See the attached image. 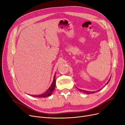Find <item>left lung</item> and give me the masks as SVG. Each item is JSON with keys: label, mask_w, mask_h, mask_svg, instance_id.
I'll list each match as a JSON object with an SVG mask.
<instances>
[{"label": "left lung", "mask_w": 125, "mask_h": 125, "mask_svg": "<svg viewBox=\"0 0 125 125\" xmlns=\"http://www.w3.org/2000/svg\"><path fill=\"white\" fill-rule=\"evenodd\" d=\"M110 78H111V77L109 78V80H108V81L107 82V83H106V84H107L108 83H109V82L110 81ZM77 89H78V90H79L80 91H81V92H84V93H85L86 94H93V93H94L95 92H90V91H84V90H81V89H78L77 87H76ZM100 90H98V91H97L98 92V91H99Z\"/></svg>", "instance_id": "1"}]
</instances>
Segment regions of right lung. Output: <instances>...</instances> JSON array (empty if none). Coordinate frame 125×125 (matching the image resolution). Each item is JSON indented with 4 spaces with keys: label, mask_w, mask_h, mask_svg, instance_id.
<instances>
[{
    "label": "right lung",
    "mask_w": 125,
    "mask_h": 125,
    "mask_svg": "<svg viewBox=\"0 0 125 125\" xmlns=\"http://www.w3.org/2000/svg\"><path fill=\"white\" fill-rule=\"evenodd\" d=\"M56 75L55 74L54 75V80L53 81H52L50 87L47 90V91H45V92L43 94H42L41 95H31L30 96L34 97H37V98H45L49 97L50 96H51L52 94V93L53 92L54 90H55V86H56V78H55Z\"/></svg>",
    "instance_id": "1"
}]
</instances>
